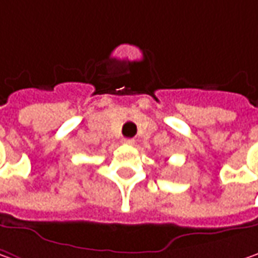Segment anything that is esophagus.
I'll list each match as a JSON object with an SVG mask.
<instances>
[{"label": "esophagus", "mask_w": 258, "mask_h": 258, "mask_svg": "<svg viewBox=\"0 0 258 258\" xmlns=\"http://www.w3.org/2000/svg\"><path fill=\"white\" fill-rule=\"evenodd\" d=\"M122 143H124V144H131V146H133V144L136 143V140H134V139H124Z\"/></svg>", "instance_id": "34e87169"}]
</instances>
